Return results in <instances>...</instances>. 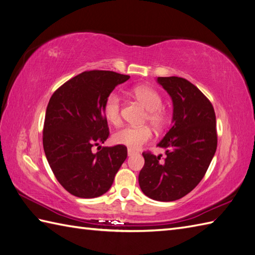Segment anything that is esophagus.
<instances>
[{
	"mask_svg": "<svg viewBox=\"0 0 255 255\" xmlns=\"http://www.w3.org/2000/svg\"><path fill=\"white\" fill-rule=\"evenodd\" d=\"M128 156H131V155H133V154H136V151H133V150H131V149H128Z\"/></svg>",
	"mask_w": 255,
	"mask_h": 255,
	"instance_id": "esophagus-1",
	"label": "esophagus"
}]
</instances>
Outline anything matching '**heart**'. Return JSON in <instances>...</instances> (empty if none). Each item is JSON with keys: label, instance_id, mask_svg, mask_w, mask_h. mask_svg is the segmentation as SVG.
<instances>
[{"label": "heart", "instance_id": "heart-1", "mask_svg": "<svg viewBox=\"0 0 255 255\" xmlns=\"http://www.w3.org/2000/svg\"><path fill=\"white\" fill-rule=\"evenodd\" d=\"M133 96L148 111L145 121H148L155 129H161L164 126L166 117L164 112L161 110L163 101L162 96L156 90L150 86H137L134 88ZM103 114L106 121L117 126L122 122V97L116 92L106 97L103 105ZM152 132L147 126L143 127H124L113 134V141L122 144L129 149L137 150L144 143L150 141Z\"/></svg>", "mask_w": 255, "mask_h": 255}]
</instances>
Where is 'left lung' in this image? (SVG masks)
Returning a JSON list of instances; mask_svg holds the SVG:
<instances>
[{"instance_id":"1","label":"left lung","mask_w":255,"mask_h":255,"mask_svg":"<svg viewBox=\"0 0 255 255\" xmlns=\"http://www.w3.org/2000/svg\"><path fill=\"white\" fill-rule=\"evenodd\" d=\"M173 103L172 127L156 144L166 158L142 153L139 185L145 196L173 202L202 181L217 149L216 115L209 100L189 81L178 77L156 79Z\"/></svg>"}]
</instances>
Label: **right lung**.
Masks as SVG:
<instances>
[{"label": "right lung", "mask_w": 255, "mask_h": 255, "mask_svg": "<svg viewBox=\"0 0 255 255\" xmlns=\"http://www.w3.org/2000/svg\"><path fill=\"white\" fill-rule=\"evenodd\" d=\"M130 78L113 71H85L61 85L48 103L42 143L58 182L81 198H94L111 188L127 158V148L103 147L110 136L103 114L106 97Z\"/></svg>", "instance_id": "add662e5"}]
</instances>
